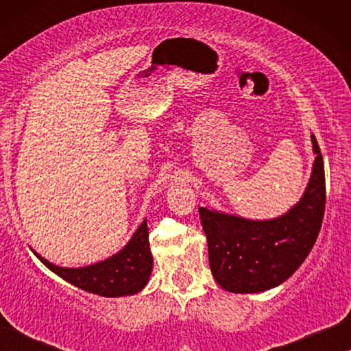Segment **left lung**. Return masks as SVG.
I'll use <instances>...</instances> for the list:
<instances>
[{"label": "left lung", "mask_w": 351, "mask_h": 351, "mask_svg": "<svg viewBox=\"0 0 351 351\" xmlns=\"http://www.w3.org/2000/svg\"><path fill=\"white\" fill-rule=\"evenodd\" d=\"M313 167L302 198L275 219L251 220L199 208L214 280L233 294H257L280 286L308 256L326 204L323 155L311 134Z\"/></svg>", "instance_id": "obj_1"}]
</instances>
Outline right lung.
I'll return each instance as SVG.
<instances>
[{
    "label": "right lung",
    "mask_w": 351,
    "mask_h": 351,
    "mask_svg": "<svg viewBox=\"0 0 351 351\" xmlns=\"http://www.w3.org/2000/svg\"><path fill=\"white\" fill-rule=\"evenodd\" d=\"M33 251V249H32ZM35 256L57 276L80 289L104 297L134 295L147 286L153 270V257L148 243L147 219L138 225L121 251L104 261L86 267H59L46 261L36 251Z\"/></svg>",
    "instance_id": "right-lung-1"
}]
</instances>
